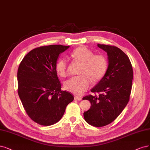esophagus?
Here are the masks:
<instances>
[{
  "label": "esophagus",
  "instance_id": "34e87169",
  "mask_svg": "<svg viewBox=\"0 0 150 150\" xmlns=\"http://www.w3.org/2000/svg\"><path fill=\"white\" fill-rule=\"evenodd\" d=\"M74 99L77 100H82V97L77 96H74Z\"/></svg>",
  "mask_w": 150,
  "mask_h": 150
}]
</instances>
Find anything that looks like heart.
I'll return each mask as SVG.
<instances>
[{
    "label": "heart",
    "instance_id": "heart-1",
    "mask_svg": "<svg viewBox=\"0 0 150 150\" xmlns=\"http://www.w3.org/2000/svg\"><path fill=\"white\" fill-rule=\"evenodd\" d=\"M71 56L82 63L79 71L80 75L65 81L64 88L76 95H81L89 87L91 79L96 82L102 79L106 73L108 62L102 54H94L93 51L82 46L74 50ZM68 61L66 58L59 59L56 64V73L61 77L67 75Z\"/></svg>",
    "mask_w": 150,
    "mask_h": 150
}]
</instances>
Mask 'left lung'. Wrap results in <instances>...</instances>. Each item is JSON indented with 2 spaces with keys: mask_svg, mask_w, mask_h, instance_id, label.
Instances as JSON below:
<instances>
[{
  "mask_svg": "<svg viewBox=\"0 0 150 150\" xmlns=\"http://www.w3.org/2000/svg\"><path fill=\"white\" fill-rule=\"evenodd\" d=\"M108 56V68L99 83L91 92L99 96H86L83 100L91 102V108L84 112L87 123L96 127H104L114 121L130 99L133 68L127 55L116 46L97 44Z\"/></svg>",
  "mask_w": 150,
  "mask_h": 150,
  "instance_id": "obj_1",
  "label": "left lung"
}]
</instances>
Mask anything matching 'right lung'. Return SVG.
<instances>
[{
  "instance_id": "add662e5",
  "label": "right lung",
  "mask_w": 150,
  "mask_h": 150,
  "mask_svg": "<svg viewBox=\"0 0 150 150\" xmlns=\"http://www.w3.org/2000/svg\"><path fill=\"white\" fill-rule=\"evenodd\" d=\"M69 47L53 45L36 48L25 55L19 65V97L28 115L40 125L57 123L74 99L69 92L61 90L55 69L59 54Z\"/></svg>"
}]
</instances>
